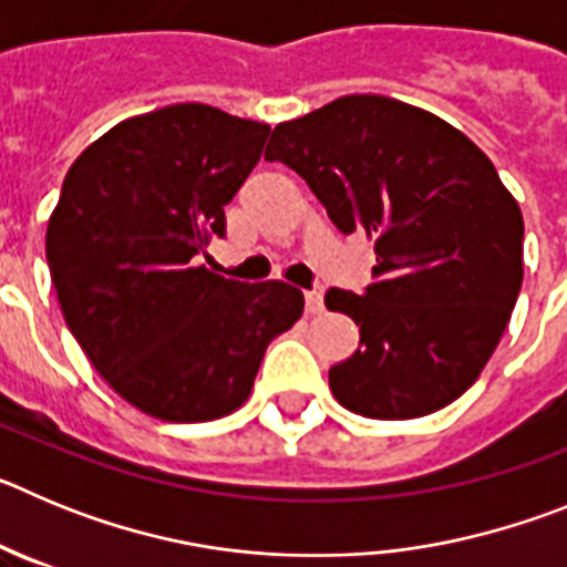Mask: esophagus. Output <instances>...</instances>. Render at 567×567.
<instances>
[{
    "mask_svg": "<svg viewBox=\"0 0 567 567\" xmlns=\"http://www.w3.org/2000/svg\"><path fill=\"white\" fill-rule=\"evenodd\" d=\"M303 300H307V312L309 315L323 312V295H320V292H307V298H303Z\"/></svg>",
    "mask_w": 567,
    "mask_h": 567,
    "instance_id": "1",
    "label": "esophagus"
}]
</instances>
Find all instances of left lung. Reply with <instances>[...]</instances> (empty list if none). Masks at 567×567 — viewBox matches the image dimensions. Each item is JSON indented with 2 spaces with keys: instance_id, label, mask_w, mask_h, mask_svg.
Segmentation results:
<instances>
[{
  "instance_id": "8db88e82",
  "label": "left lung",
  "mask_w": 567,
  "mask_h": 567,
  "mask_svg": "<svg viewBox=\"0 0 567 567\" xmlns=\"http://www.w3.org/2000/svg\"><path fill=\"white\" fill-rule=\"evenodd\" d=\"M267 162L295 169L378 255L365 295L327 292L360 327L358 352L329 369L338 403L412 420L457 400L523 287V213L488 155L440 115L365 93L278 124Z\"/></svg>"
}]
</instances>
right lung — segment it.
<instances>
[{"mask_svg": "<svg viewBox=\"0 0 567 567\" xmlns=\"http://www.w3.org/2000/svg\"><path fill=\"white\" fill-rule=\"evenodd\" d=\"M267 135L209 104H169L110 127L64 175L44 235L59 307L110 389L150 417L233 414L269 340L303 315L284 280L198 264Z\"/></svg>", "mask_w": 567, "mask_h": 567, "instance_id": "obj_1", "label": "right lung"}]
</instances>
